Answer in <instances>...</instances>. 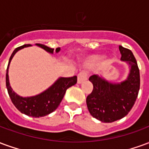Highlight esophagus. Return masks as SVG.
<instances>
[{"mask_svg": "<svg viewBox=\"0 0 149 149\" xmlns=\"http://www.w3.org/2000/svg\"><path fill=\"white\" fill-rule=\"evenodd\" d=\"M88 76L85 72H80L77 76V83L78 84H82L84 81H87Z\"/></svg>", "mask_w": 149, "mask_h": 149, "instance_id": "1", "label": "esophagus"}]
</instances>
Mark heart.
<instances>
[{
	"instance_id": "obj_1",
	"label": "heart",
	"mask_w": 149,
	"mask_h": 149,
	"mask_svg": "<svg viewBox=\"0 0 149 149\" xmlns=\"http://www.w3.org/2000/svg\"><path fill=\"white\" fill-rule=\"evenodd\" d=\"M104 59H105V56L102 55V54L92 56L86 60V65L87 66H93V65H98L101 61H103Z\"/></svg>"
}]
</instances>
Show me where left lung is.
Segmentation results:
<instances>
[{"label":"left lung","instance_id":"8db88e82","mask_svg":"<svg viewBox=\"0 0 149 149\" xmlns=\"http://www.w3.org/2000/svg\"><path fill=\"white\" fill-rule=\"evenodd\" d=\"M121 61L129 67L127 77L120 82H112L102 75H93L89 81L93 89L87 97L88 109L94 118L111 123L125 117L134 105L140 89V71L131 50L119 46Z\"/></svg>","mask_w":149,"mask_h":149}]
</instances>
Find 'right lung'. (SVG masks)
<instances>
[{
  "label": "right lung",
  "mask_w": 149,
  "mask_h": 149,
  "mask_svg": "<svg viewBox=\"0 0 149 149\" xmlns=\"http://www.w3.org/2000/svg\"><path fill=\"white\" fill-rule=\"evenodd\" d=\"M35 45L45 50L46 52L50 54H53L54 49L49 48L41 44H35ZM30 46L32 45H24L21 47L17 48L12 53L8 61V68L6 70V87L8 89V95L12 102L20 112L29 116L41 117L49 115L57 109V107L61 104L63 97L65 96L66 90L69 87L77 84V77L76 76L68 78L58 77L51 86H49L47 89L43 91L42 93L35 96L24 97L18 95L10 86L9 77H8V68L12 59L13 58L15 54L19 50ZM60 51H61V48H57L55 50L56 53H58Z\"/></svg>",
  "instance_id": "obj_1"
}]
</instances>
